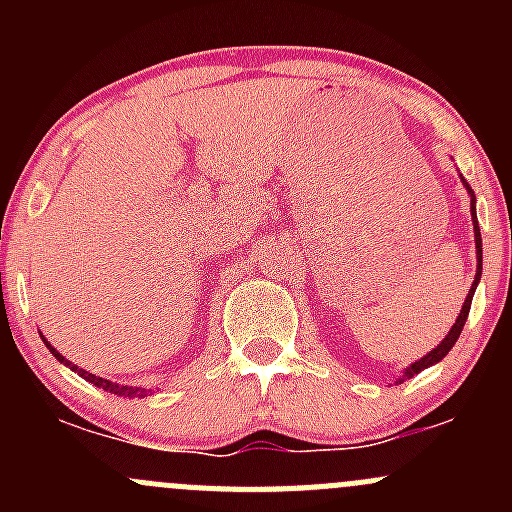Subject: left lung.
Returning a JSON list of instances; mask_svg holds the SVG:
<instances>
[{
    "label": "left lung",
    "instance_id": "obj_1",
    "mask_svg": "<svg viewBox=\"0 0 512 512\" xmlns=\"http://www.w3.org/2000/svg\"><path fill=\"white\" fill-rule=\"evenodd\" d=\"M461 180H463V185H466L468 195H471V218H473V237H476V262H478V265H476V277H473V285H471V289H468L466 302H463L461 312H458V317H456V324H453L451 332L446 334V339H443V342L438 344L436 349H431V352H428L426 356H421V359L414 361V364L406 366L404 374L399 376V381H396V384H401V381H406V379H411V376L421 374L423 369H428V366L438 364V361H441L443 356H446L448 352H451L453 344H456V342H458V337H461L463 324H466V319H468V312H471L473 292H476V287H478V282H480V272H483V240H480V227H478V215H476V195H473L471 185L466 183V178H461Z\"/></svg>",
    "mask_w": 512,
    "mask_h": 512
}]
</instances>
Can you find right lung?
Returning <instances> with one entry per match:
<instances>
[{"instance_id": "1", "label": "right lung", "mask_w": 512, "mask_h": 512, "mask_svg": "<svg viewBox=\"0 0 512 512\" xmlns=\"http://www.w3.org/2000/svg\"><path fill=\"white\" fill-rule=\"evenodd\" d=\"M39 334H41V332H39ZM41 339H44L46 349H49V352L54 354L56 359L61 361V364H64V366H69V369H71V371H76V374H79L81 379H86V381H89V384L98 386V389L108 391V394L123 396V399H143V396H146V389H141V386H123V384H113V381L103 379V376H96V374H91V371H86V369H79V366H76V364H71L69 359H64V356H61L59 352H56V349L51 347L49 342H46V337H41Z\"/></svg>"}]
</instances>
